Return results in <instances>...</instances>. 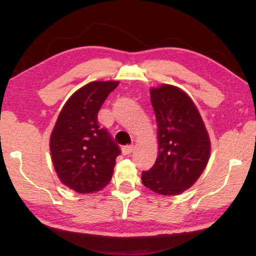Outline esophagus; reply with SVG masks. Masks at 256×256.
<instances>
[{
    "mask_svg": "<svg viewBox=\"0 0 256 256\" xmlns=\"http://www.w3.org/2000/svg\"><path fill=\"white\" fill-rule=\"evenodd\" d=\"M121 150H122V154H124V155H129V154H130L132 150H134V146H132V144H130V146H124L121 148Z\"/></svg>",
    "mask_w": 256,
    "mask_h": 256,
    "instance_id": "obj_1",
    "label": "esophagus"
}]
</instances>
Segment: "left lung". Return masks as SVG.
Returning <instances> with one entry per match:
<instances>
[{
  "label": "left lung",
  "mask_w": 256,
  "mask_h": 256,
  "mask_svg": "<svg viewBox=\"0 0 256 256\" xmlns=\"http://www.w3.org/2000/svg\"><path fill=\"white\" fill-rule=\"evenodd\" d=\"M157 124L158 156L142 183L162 196L180 194L194 185L211 155V141L198 108L183 90L163 84L150 88Z\"/></svg>",
  "instance_id": "1"
}]
</instances>
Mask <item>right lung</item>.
I'll use <instances>...</instances> for the list:
<instances>
[{
	"label": "right lung",
	"mask_w": 256,
	"mask_h": 256,
	"mask_svg": "<svg viewBox=\"0 0 256 256\" xmlns=\"http://www.w3.org/2000/svg\"><path fill=\"white\" fill-rule=\"evenodd\" d=\"M118 82H92L62 108L50 136L51 160L60 182L79 194L100 191L113 176L120 149L98 124L104 101Z\"/></svg>",
	"instance_id": "add662e5"
}]
</instances>
